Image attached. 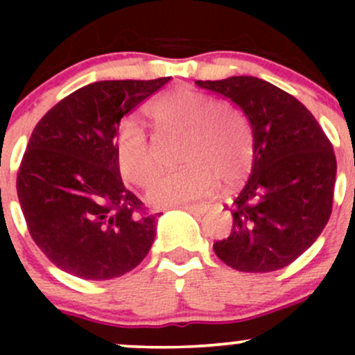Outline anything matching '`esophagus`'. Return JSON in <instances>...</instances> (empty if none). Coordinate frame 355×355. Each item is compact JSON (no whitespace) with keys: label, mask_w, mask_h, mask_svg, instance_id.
<instances>
[{"label":"esophagus","mask_w":355,"mask_h":355,"mask_svg":"<svg viewBox=\"0 0 355 355\" xmlns=\"http://www.w3.org/2000/svg\"><path fill=\"white\" fill-rule=\"evenodd\" d=\"M177 209L187 210V211H190V214L203 215L207 210H209V205H207V203H183V205H178Z\"/></svg>","instance_id":"1"}]
</instances>
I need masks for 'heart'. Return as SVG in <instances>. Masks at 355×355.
I'll return each instance as SVG.
<instances>
[{
	"label": "heart",
	"mask_w": 355,
	"mask_h": 355,
	"mask_svg": "<svg viewBox=\"0 0 355 355\" xmlns=\"http://www.w3.org/2000/svg\"><path fill=\"white\" fill-rule=\"evenodd\" d=\"M158 130L185 133L182 168L157 175L146 190L155 207H175L200 198L217 185L245 177L252 164L254 140L248 120L230 103H217L198 89L180 87L162 95L148 108ZM120 172L128 182L144 187L157 170L152 141L135 121H125L115 135Z\"/></svg>",
	"instance_id": "heart-1"
}]
</instances>
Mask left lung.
Returning <instances> with one entry per match:
<instances>
[{
    "label": "left lung",
    "mask_w": 355,
    "mask_h": 355,
    "mask_svg": "<svg viewBox=\"0 0 355 355\" xmlns=\"http://www.w3.org/2000/svg\"><path fill=\"white\" fill-rule=\"evenodd\" d=\"M195 83L242 110L254 137L250 177L230 207V235L214 243L215 254L252 274L291 266L331 217L337 173L332 144L299 100L266 80Z\"/></svg>",
    "instance_id": "left-lung-1"
}]
</instances>
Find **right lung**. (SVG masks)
I'll list each match as a JSON object with an SVG mask.
<instances>
[{
  "label": "right lung",
  "mask_w": 355,
  "mask_h": 355,
  "mask_svg": "<svg viewBox=\"0 0 355 355\" xmlns=\"http://www.w3.org/2000/svg\"><path fill=\"white\" fill-rule=\"evenodd\" d=\"M168 81H95L56 103L35 126L16 190L31 239L63 272L115 279L152 248L160 214H146L125 189L115 135L121 118Z\"/></svg>",
  "instance_id": "1"
}]
</instances>
